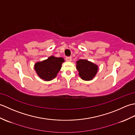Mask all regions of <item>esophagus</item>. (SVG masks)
<instances>
[{
  "label": "esophagus",
  "mask_w": 135,
  "mask_h": 135,
  "mask_svg": "<svg viewBox=\"0 0 135 135\" xmlns=\"http://www.w3.org/2000/svg\"><path fill=\"white\" fill-rule=\"evenodd\" d=\"M65 60L67 61H71L72 60V58H71V57H67L65 58Z\"/></svg>",
  "instance_id": "34e87169"
}]
</instances>
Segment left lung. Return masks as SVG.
<instances>
[{"mask_svg":"<svg viewBox=\"0 0 135 135\" xmlns=\"http://www.w3.org/2000/svg\"><path fill=\"white\" fill-rule=\"evenodd\" d=\"M76 69L81 78L85 81L93 79L98 71V66L87 60L80 59L76 62Z\"/></svg>","mask_w":135,"mask_h":135,"instance_id":"8db88e82","label":"left lung"}]
</instances>
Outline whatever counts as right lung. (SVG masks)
Segmentation results:
<instances>
[{
  "instance_id": "obj_1",
  "label": "right lung",
  "mask_w": 135,
  "mask_h": 135,
  "mask_svg": "<svg viewBox=\"0 0 135 135\" xmlns=\"http://www.w3.org/2000/svg\"><path fill=\"white\" fill-rule=\"evenodd\" d=\"M64 60L62 57L51 56L42 61L37 62L34 65V69L40 78L45 81H49L55 78L61 68Z\"/></svg>"
}]
</instances>
